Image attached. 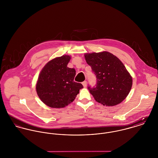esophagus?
Listing matches in <instances>:
<instances>
[{"mask_svg": "<svg viewBox=\"0 0 158 158\" xmlns=\"http://www.w3.org/2000/svg\"><path fill=\"white\" fill-rule=\"evenodd\" d=\"M82 84V85H83L84 87L85 88L87 87V81H84Z\"/></svg>", "mask_w": 158, "mask_h": 158, "instance_id": "obj_1", "label": "esophagus"}]
</instances>
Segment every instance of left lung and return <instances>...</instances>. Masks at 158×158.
I'll return each mask as SVG.
<instances>
[{"mask_svg":"<svg viewBox=\"0 0 158 158\" xmlns=\"http://www.w3.org/2000/svg\"><path fill=\"white\" fill-rule=\"evenodd\" d=\"M85 60L97 78L96 87L88 88L96 102L106 106L122 102L132 87V77L123 62L108 52L86 53Z\"/></svg>","mask_w":158,"mask_h":158,"instance_id":"8db88e82","label":"left lung"}]
</instances>
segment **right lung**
Here are the masks:
<instances>
[{
	"mask_svg": "<svg viewBox=\"0 0 158 158\" xmlns=\"http://www.w3.org/2000/svg\"><path fill=\"white\" fill-rule=\"evenodd\" d=\"M70 56L63 55L50 60L40 71L35 89L45 105L55 108H64L76 98L83 85L74 81V69L67 67Z\"/></svg>",
	"mask_w": 158,
	"mask_h": 158,
	"instance_id": "right-lung-1",
	"label": "right lung"
}]
</instances>
